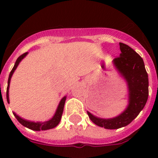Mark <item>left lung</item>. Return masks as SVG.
Here are the masks:
<instances>
[{
  "mask_svg": "<svg viewBox=\"0 0 158 158\" xmlns=\"http://www.w3.org/2000/svg\"><path fill=\"white\" fill-rule=\"evenodd\" d=\"M122 53L114 60V63L128 82L129 106L118 117L102 119L87 111L89 118L99 127L118 129L130 124L144 109L148 98V76L143 59L130 47L119 43Z\"/></svg>",
  "mask_w": 158,
  "mask_h": 158,
  "instance_id": "8db88e82",
  "label": "left lung"
}]
</instances>
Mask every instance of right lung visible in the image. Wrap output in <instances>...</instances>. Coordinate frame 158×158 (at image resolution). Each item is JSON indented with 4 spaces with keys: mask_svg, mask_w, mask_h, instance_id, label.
Listing matches in <instances>:
<instances>
[{
    "mask_svg": "<svg viewBox=\"0 0 158 158\" xmlns=\"http://www.w3.org/2000/svg\"><path fill=\"white\" fill-rule=\"evenodd\" d=\"M27 54V52H25V53L22 54L20 55V56L17 58V61H16L15 64H14V67H13L12 70L10 71V75H9V78H8V82H7V102L9 103V85H10V78L12 76L13 73H14V70L16 69L17 66H18L19 63L21 61L22 59ZM65 101H66V97L63 98V99L60 101V104H59L58 108H57L56 111V114L55 115L53 116L52 119L48 121V122H44V123H40V122H29V121H26L24 119L21 118L19 117L18 115L15 114L14 112V115L15 116L16 118L17 119L19 122L23 126L27 127V128L31 129V130L33 131H40V130H48V129H51V128H55L56 126L58 125V124L60 123V119H61L62 117V114H63V108H64V105H65Z\"/></svg>",
    "mask_w": 158,
    "mask_h": 158,
    "instance_id": "1",
    "label": "right lung"
}]
</instances>
